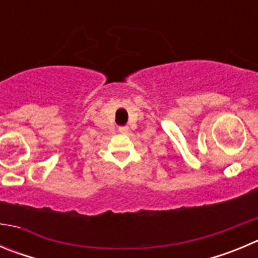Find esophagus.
Listing matches in <instances>:
<instances>
[{"label": "esophagus", "mask_w": 258, "mask_h": 258, "mask_svg": "<svg viewBox=\"0 0 258 258\" xmlns=\"http://www.w3.org/2000/svg\"><path fill=\"white\" fill-rule=\"evenodd\" d=\"M118 132H120L121 134H126L127 132H129V127H127V126H120V127H118Z\"/></svg>", "instance_id": "1"}]
</instances>
